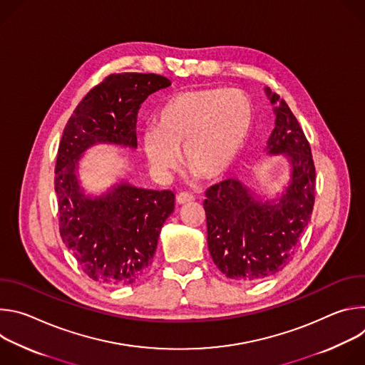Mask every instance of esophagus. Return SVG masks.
I'll return each instance as SVG.
<instances>
[{"mask_svg":"<svg viewBox=\"0 0 365 365\" xmlns=\"http://www.w3.org/2000/svg\"><path fill=\"white\" fill-rule=\"evenodd\" d=\"M195 197L190 195V193H185V192H182V193H179L178 196H176V203L178 205H185V203H189V202H192Z\"/></svg>","mask_w":365,"mask_h":365,"instance_id":"obj_1","label":"esophagus"}]
</instances>
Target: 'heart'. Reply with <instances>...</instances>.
<instances>
[{
	"instance_id": "obj_1",
	"label": "heart",
	"mask_w": 365,
	"mask_h": 365,
	"mask_svg": "<svg viewBox=\"0 0 365 365\" xmlns=\"http://www.w3.org/2000/svg\"><path fill=\"white\" fill-rule=\"evenodd\" d=\"M254 124L251 99L241 91L202 88L170 98L158 127L143 133V150L153 172L168 178L183 162L206 180L224 178L244 148Z\"/></svg>"
}]
</instances>
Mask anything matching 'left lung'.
Returning a JSON list of instances; mask_svg holds the SVG:
<instances>
[{
	"instance_id": "obj_1",
	"label": "left lung",
	"mask_w": 365,
	"mask_h": 365,
	"mask_svg": "<svg viewBox=\"0 0 365 365\" xmlns=\"http://www.w3.org/2000/svg\"><path fill=\"white\" fill-rule=\"evenodd\" d=\"M264 92L276 115L264 151L287 159V183L266 199L241 180L228 179L207 189L203 200L214 263L227 277L242 283L263 280L286 267L315 202V166L303 130L277 93L269 88Z\"/></svg>"
}]
</instances>
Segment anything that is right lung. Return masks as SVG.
Listing matches in <instances>:
<instances>
[{"instance_id": "right-lung-1", "label": "right lung", "mask_w": 365, "mask_h": 365, "mask_svg": "<svg viewBox=\"0 0 365 365\" xmlns=\"http://www.w3.org/2000/svg\"><path fill=\"white\" fill-rule=\"evenodd\" d=\"M170 85L154 73L110 75L86 93L63 130L55 169L61 237L83 273L98 283L128 286L143 276L175 211V195L124 179L99 195L86 193L79 160L98 144L135 150L141 103Z\"/></svg>"}]
</instances>
